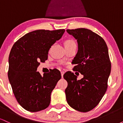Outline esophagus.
Wrapping results in <instances>:
<instances>
[{"label":"esophagus","instance_id":"esophagus-1","mask_svg":"<svg viewBox=\"0 0 123 123\" xmlns=\"http://www.w3.org/2000/svg\"><path fill=\"white\" fill-rule=\"evenodd\" d=\"M64 72L63 71H61V76H62V78L63 77V74H64Z\"/></svg>","mask_w":123,"mask_h":123}]
</instances>
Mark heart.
Returning <instances> with one entry per match:
<instances>
[{
	"label": "heart",
	"mask_w": 123,
	"mask_h": 123,
	"mask_svg": "<svg viewBox=\"0 0 123 123\" xmlns=\"http://www.w3.org/2000/svg\"><path fill=\"white\" fill-rule=\"evenodd\" d=\"M73 45H76V42L72 39H68V40H66L65 42V46L66 47H69V46H73Z\"/></svg>",
	"instance_id": "1"
}]
</instances>
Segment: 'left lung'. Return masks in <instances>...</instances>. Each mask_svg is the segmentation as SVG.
Listing matches in <instances>:
<instances>
[{
	"instance_id": "1",
	"label": "left lung",
	"mask_w": 123,
	"mask_h": 123,
	"mask_svg": "<svg viewBox=\"0 0 123 123\" xmlns=\"http://www.w3.org/2000/svg\"><path fill=\"white\" fill-rule=\"evenodd\" d=\"M77 41L78 51L72 61L74 71L83 75L77 80V76L68 71L63 74L68 82L65 89L68 104L81 112L95 108L108 88L111 71L108 49L102 37L86 28L67 29Z\"/></svg>"
}]
</instances>
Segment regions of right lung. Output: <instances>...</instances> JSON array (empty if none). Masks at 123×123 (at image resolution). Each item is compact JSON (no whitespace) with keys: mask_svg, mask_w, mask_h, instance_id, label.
Listing matches in <instances>:
<instances>
[{"mask_svg":"<svg viewBox=\"0 0 123 123\" xmlns=\"http://www.w3.org/2000/svg\"><path fill=\"white\" fill-rule=\"evenodd\" d=\"M65 29H41L26 33L14 44L8 58V77L17 102L31 112L45 109L51 93L61 78L58 69L42 76L37 68L48 58L49 51L60 40Z\"/></svg>","mask_w":123,"mask_h":123,"instance_id":"right-lung-1","label":"right lung"}]
</instances>
